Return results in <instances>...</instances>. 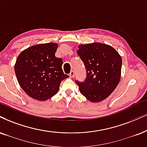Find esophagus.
<instances>
[{
    "label": "esophagus",
    "mask_w": 147,
    "mask_h": 147,
    "mask_svg": "<svg viewBox=\"0 0 147 147\" xmlns=\"http://www.w3.org/2000/svg\"><path fill=\"white\" fill-rule=\"evenodd\" d=\"M74 76V71H71V72L69 73V77L73 78Z\"/></svg>",
    "instance_id": "34e87169"
}]
</instances>
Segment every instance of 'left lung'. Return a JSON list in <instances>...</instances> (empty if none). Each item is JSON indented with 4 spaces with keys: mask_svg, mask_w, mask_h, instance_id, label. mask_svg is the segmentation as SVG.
<instances>
[{
    "mask_svg": "<svg viewBox=\"0 0 147 147\" xmlns=\"http://www.w3.org/2000/svg\"><path fill=\"white\" fill-rule=\"evenodd\" d=\"M77 54L84 63L86 77L76 80L82 95L92 102H99L109 96L121 79L122 59L112 46L100 43L79 46Z\"/></svg>",
    "mask_w": 147,
    "mask_h": 147,
    "instance_id": "left-lung-1",
    "label": "left lung"
}]
</instances>
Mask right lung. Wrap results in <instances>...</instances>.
Returning <instances> with one entry per match:
<instances>
[{
	"instance_id": "1",
	"label": "right lung",
	"mask_w": 147,
	"mask_h": 147,
	"mask_svg": "<svg viewBox=\"0 0 147 147\" xmlns=\"http://www.w3.org/2000/svg\"><path fill=\"white\" fill-rule=\"evenodd\" d=\"M58 45L41 43L26 49L18 56L15 73L18 83L32 98L46 101L58 93L63 80V60L55 57Z\"/></svg>"
}]
</instances>
